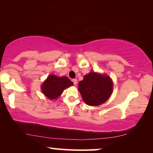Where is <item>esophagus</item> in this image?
<instances>
[{
	"instance_id": "obj_1",
	"label": "esophagus",
	"mask_w": 153,
	"mask_h": 153,
	"mask_svg": "<svg viewBox=\"0 0 153 153\" xmlns=\"http://www.w3.org/2000/svg\"><path fill=\"white\" fill-rule=\"evenodd\" d=\"M72 82H73V83H74V84L76 85V83H77V80L76 79H72Z\"/></svg>"
}]
</instances>
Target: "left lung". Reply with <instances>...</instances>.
Masks as SVG:
<instances>
[{
  "mask_svg": "<svg viewBox=\"0 0 153 153\" xmlns=\"http://www.w3.org/2000/svg\"><path fill=\"white\" fill-rule=\"evenodd\" d=\"M113 83L109 76L95 72L85 75L79 83V91L83 100L90 106H98L105 102L112 93Z\"/></svg>",
  "mask_w": 153,
  "mask_h": 153,
  "instance_id": "left-lung-1",
  "label": "left lung"
}]
</instances>
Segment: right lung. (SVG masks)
Segmentation results:
<instances>
[{
  "instance_id": "right-lung-1",
  "label": "right lung",
  "mask_w": 153,
  "mask_h": 153,
  "mask_svg": "<svg viewBox=\"0 0 153 153\" xmlns=\"http://www.w3.org/2000/svg\"><path fill=\"white\" fill-rule=\"evenodd\" d=\"M72 85L73 83L68 77L50 75L42 85V91L49 99L55 100L61 95L64 89Z\"/></svg>"
}]
</instances>
